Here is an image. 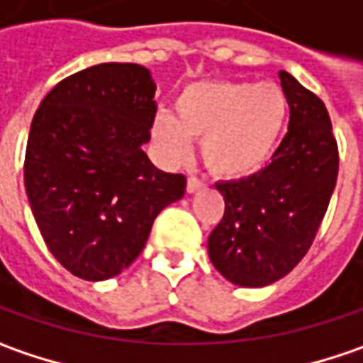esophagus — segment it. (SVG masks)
Wrapping results in <instances>:
<instances>
[{"mask_svg":"<svg viewBox=\"0 0 363 363\" xmlns=\"http://www.w3.org/2000/svg\"><path fill=\"white\" fill-rule=\"evenodd\" d=\"M201 186H203V181H199L197 177H189V181H186V191L189 193H195Z\"/></svg>","mask_w":363,"mask_h":363,"instance_id":"obj_1","label":"esophagus"}]
</instances>
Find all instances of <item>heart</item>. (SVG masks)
Wrapping results in <instances>:
<instances>
[{
	"label": "heart",
	"mask_w": 363,
	"mask_h": 363,
	"mask_svg": "<svg viewBox=\"0 0 363 363\" xmlns=\"http://www.w3.org/2000/svg\"><path fill=\"white\" fill-rule=\"evenodd\" d=\"M286 113V95L276 83H197L179 95L174 118H156L154 140L170 158H184L189 140H197L213 177L238 181L268 162Z\"/></svg>",
	"instance_id": "1"
}]
</instances>
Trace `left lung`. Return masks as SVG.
<instances>
[{
  "instance_id": "left-lung-1",
  "label": "left lung",
  "mask_w": 363,
  "mask_h": 363,
  "mask_svg": "<svg viewBox=\"0 0 363 363\" xmlns=\"http://www.w3.org/2000/svg\"><path fill=\"white\" fill-rule=\"evenodd\" d=\"M289 132L260 172L217 182L225 211L209 235L213 266L240 286H266L305 258L323 221L339 170L325 103L280 71Z\"/></svg>"
}]
</instances>
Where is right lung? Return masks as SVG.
<instances>
[{"instance_id": "right-lung-1", "label": "right lung", "mask_w": 363, "mask_h": 363, "mask_svg": "<svg viewBox=\"0 0 363 363\" xmlns=\"http://www.w3.org/2000/svg\"><path fill=\"white\" fill-rule=\"evenodd\" d=\"M154 91L142 65L103 62L62 79L32 119L28 201L52 256L83 280L128 268L156 215L184 195V174L158 170L142 150Z\"/></svg>"}]
</instances>
